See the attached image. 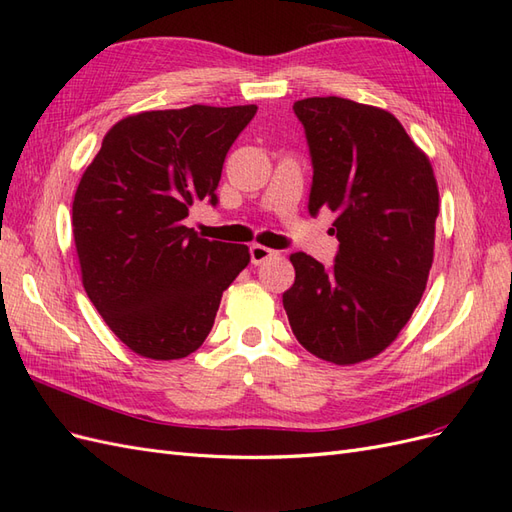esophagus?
<instances>
[{
  "label": "esophagus",
  "mask_w": 512,
  "mask_h": 512,
  "mask_svg": "<svg viewBox=\"0 0 512 512\" xmlns=\"http://www.w3.org/2000/svg\"><path fill=\"white\" fill-rule=\"evenodd\" d=\"M273 256H277V252L271 250V247H265V245H260V243H252V245H250L252 265H262V262L273 258Z\"/></svg>",
  "instance_id": "34e87169"
}]
</instances>
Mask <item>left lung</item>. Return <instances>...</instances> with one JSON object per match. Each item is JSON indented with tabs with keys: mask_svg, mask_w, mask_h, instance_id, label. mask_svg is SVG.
<instances>
[{
	"mask_svg": "<svg viewBox=\"0 0 512 512\" xmlns=\"http://www.w3.org/2000/svg\"><path fill=\"white\" fill-rule=\"evenodd\" d=\"M312 158L307 209L329 207L339 241L333 267L297 252L284 309L299 344L352 365L380 354L406 327L429 277L438 185L404 126L346 98L294 102Z\"/></svg>",
	"mask_w": 512,
	"mask_h": 512,
	"instance_id": "obj_1",
	"label": "left lung"
}]
</instances>
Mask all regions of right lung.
I'll use <instances>...</instances> for the list:
<instances>
[{
    "label": "right lung",
    "mask_w": 512,
    "mask_h": 512,
    "mask_svg": "<svg viewBox=\"0 0 512 512\" xmlns=\"http://www.w3.org/2000/svg\"><path fill=\"white\" fill-rule=\"evenodd\" d=\"M256 111L194 104L121 119L76 188L85 292L136 354L173 361L203 346L222 292L250 262L247 245L203 239L183 220L196 200L218 205L226 153Z\"/></svg>",
    "instance_id": "add662e5"
}]
</instances>
